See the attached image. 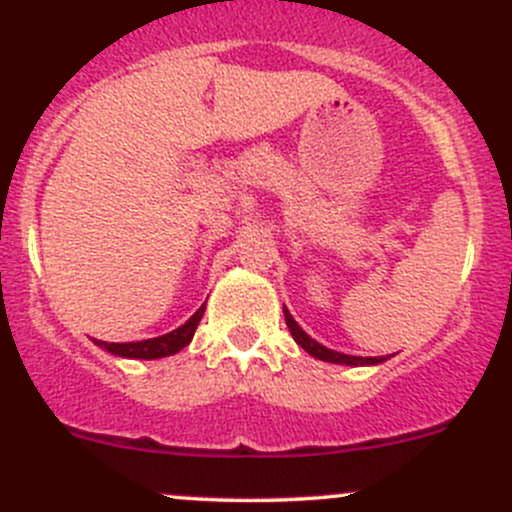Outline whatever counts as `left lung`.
<instances>
[{"label": "left lung", "mask_w": 512, "mask_h": 512, "mask_svg": "<svg viewBox=\"0 0 512 512\" xmlns=\"http://www.w3.org/2000/svg\"><path fill=\"white\" fill-rule=\"evenodd\" d=\"M284 319H287V326H289V331H292L294 341H297L306 353L314 355V358H319V360H326V363H338V365H378V363H383V360H385L383 355H380V358H360V355H346V353L331 351V348L321 346V343H316L314 338L306 336V333L301 331V326L292 319V314H289L287 309H284Z\"/></svg>", "instance_id": "1"}]
</instances>
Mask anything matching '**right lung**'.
I'll use <instances>...</instances> for the list:
<instances>
[{
    "instance_id": "right-lung-1",
    "label": "right lung",
    "mask_w": 512,
    "mask_h": 512,
    "mask_svg": "<svg viewBox=\"0 0 512 512\" xmlns=\"http://www.w3.org/2000/svg\"><path fill=\"white\" fill-rule=\"evenodd\" d=\"M203 311H206V304L186 321L184 326L174 328L171 333H164V336L147 338V341H134V343H105L98 341V346L105 348V351L122 355V358H142V360H154V358H166V355L179 353L181 348H186L191 343L193 333H196L198 321H201Z\"/></svg>"
}]
</instances>
